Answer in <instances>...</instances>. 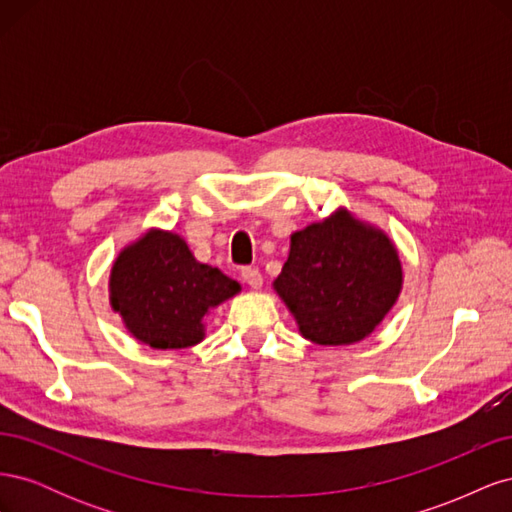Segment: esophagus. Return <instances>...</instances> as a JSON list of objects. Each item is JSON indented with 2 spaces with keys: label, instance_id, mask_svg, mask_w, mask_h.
Here are the masks:
<instances>
[{
  "label": "esophagus",
  "instance_id": "1",
  "mask_svg": "<svg viewBox=\"0 0 512 512\" xmlns=\"http://www.w3.org/2000/svg\"><path fill=\"white\" fill-rule=\"evenodd\" d=\"M241 277H243V282L250 284L254 290H258L262 286V275L256 267H243Z\"/></svg>",
  "mask_w": 512,
  "mask_h": 512
}]
</instances>
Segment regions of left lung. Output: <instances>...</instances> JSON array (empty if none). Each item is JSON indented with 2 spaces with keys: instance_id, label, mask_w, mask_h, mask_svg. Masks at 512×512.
Returning <instances> with one entry per match:
<instances>
[{
  "instance_id": "8db88e82",
  "label": "left lung",
  "mask_w": 512,
  "mask_h": 512,
  "mask_svg": "<svg viewBox=\"0 0 512 512\" xmlns=\"http://www.w3.org/2000/svg\"><path fill=\"white\" fill-rule=\"evenodd\" d=\"M404 273L393 241L346 209L290 237L273 282L305 339L348 346L365 339L395 305Z\"/></svg>"
}]
</instances>
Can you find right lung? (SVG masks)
Returning a JSON list of instances; mask_svg holds the SVG:
<instances>
[{
	"mask_svg": "<svg viewBox=\"0 0 512 512\" xmlns=\"http://www.w3.org/2000/svg\"><path fill=\"white\" fill-rule=\"evenodd\" d=\"M241 286L218 267L198 262L175 232L149 230L113 262L108 292L126 329L156 350L190 348L205 337L211 307Z\"/></svg>",
	"mask_w": 512,
	"mask_h": 512,
	"instance_id": "add662e5",
	"label": "right lung"
}]
</instances>
